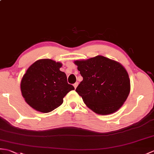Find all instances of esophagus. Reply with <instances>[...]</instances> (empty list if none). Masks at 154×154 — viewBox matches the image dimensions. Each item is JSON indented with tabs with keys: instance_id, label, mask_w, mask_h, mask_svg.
Masks as SVG:
<instances>
[{
	"instance_id": "1",
	"label": "esophagus",
	"mask_w": 154,
	"mask_h": 154,
	"mask_svg": "<svg viewBox=\"0 0 154 154\" xmlns=\"http://www.w3.org/2000/svg\"><path fill=\"white\" fill-rule=\"evenodd\" d=\"M78 85H79V83H78V82H76L75 83L73 84V86H74L75 88H77V86H78Z\"/></svg>"
}]
</instances>
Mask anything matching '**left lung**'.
<instances>
[{"label":"left lung","instance_id":"obj_1","mask_svg":"<svg viewBox=\"0 0 154 154\" xmlns=\"http://www.w3.org/2000/svg\"><path fill=\"white\" fill-rule=\"evenodd\" d=\"M74 63L83 79L76 88L88 108L100 115L117 112L130 92L128 74L115 60L97 56Z\"/></svg>","mask_w":154,"mask_h":154}]
</instances>
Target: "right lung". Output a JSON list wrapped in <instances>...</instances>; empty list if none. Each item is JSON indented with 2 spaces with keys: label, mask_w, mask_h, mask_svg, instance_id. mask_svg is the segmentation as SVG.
<instances>
[{
  "label": "right lung",
  "mask_w": 154,
  "mask_h": 154,
  "mask_svg": "<svg viewBox=\"0 0 154 154\" xmlns=\"http://www.w3.org/2000/svg\"><path fill=\"white\" fill-rule=\"evenodd\" d=\"M60 62L51 59L36 61L21 79L20 88L23 97L32 108L48 113L63 103V98L74 90L67 83L66 73L60 70Z\"/></svg>",
  "instance_id": "right-lung-1"
}]
</instances>
